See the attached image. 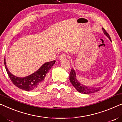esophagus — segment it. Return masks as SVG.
<instances>
[{"mask_svg":"<svg viewBox=\"0 0 122 122\" xmlns=\"http://www.w3.org/2000/svg\"><path fill=\"white\" fill-rule=\"evenodd\" d=\"M68 55H67L66 54H62L61 55L59 56V59L62 60V59H65L66 58L68 57Z\"/></svg>","mask_w":122,"mask_h":122,"instance_id":"esophagus-1","label":"esophagus"}]
</instances>
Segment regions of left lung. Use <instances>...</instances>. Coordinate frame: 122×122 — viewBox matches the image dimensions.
<instances>
[{"instance_id":"obj_1","label":"left lung","mask_w":122,"mask_h":122,"mask_svg":"<svg viewBox=\"0 0 122 122\" xmlns=\"http://www.w3.org/2000/svg\"><path fill=\"white\" fill-rule=\"evenodd\" d=\"M103 29V31L104 34L109 39H110V41H111V38L109 36V34L106 30H105L104 28ZM70 81L71 83V84L73 85V86L76 88L78 92H81V93H83L84 94H92L94 93V92H99L100 90L102 89V87H99V88H89V87L86 86L85 85H83L81 84L76 79V72L72 68L70 74Z\"/></svg>"}]
</instances>
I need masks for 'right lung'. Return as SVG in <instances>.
<instances>
[{
    "label": "right lung",
    "mask_w": 122,
    "mask_h": 122,
    "mask_svg": "<svg viewBox=\"0 0 122 122\" xmlns=\"http://www.w3.org/2000/svg\"><path fill=\"white\" fill-rule=\"evenodd\" d=\"M55 60H54L46 62L34 73L23 78L17 77L12 75L9 71L7 68L5 59L4 62L6 72L12 83L21 89L26 91H30L37 89L41 88L44 84L47 73L51 68L52 66L55 64Z\"/></svg>",
    "instance_id": "add662e5"
}]
</instances>
